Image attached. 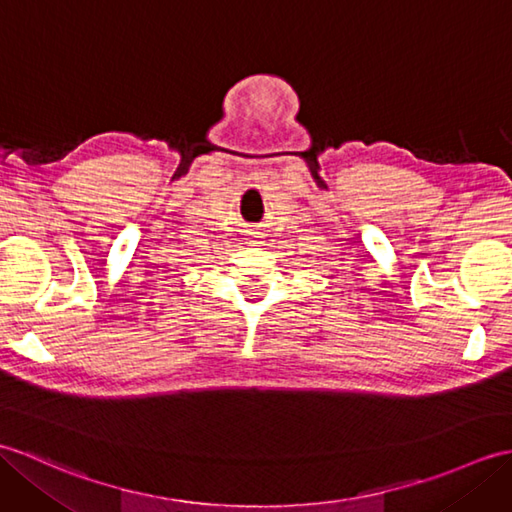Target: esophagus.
<instances>
[{"label":"esophagus","instance_id":"obj_1","mask_svg":"<svg viewBox=\"0 0 512 512\" xmlns=\"http://www.w3.org/2000/svg\"><path fill=\"white\" fill-rule=\"evenodd\" d=\"M246 244H248V246H261V244H264V240H261V233H257V231L248 233Z\"/></svg>","mask_w":512,"mask_h":512}]
</instances>
